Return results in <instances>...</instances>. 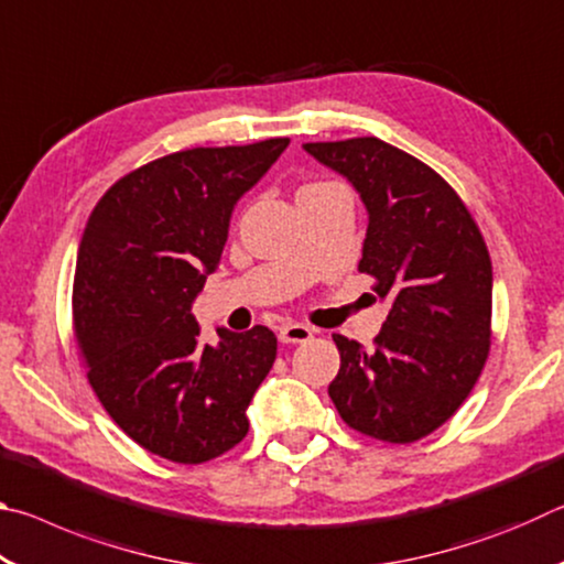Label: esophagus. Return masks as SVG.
Listing matches in <instances>:
<instances>
[{
    "label": "esophagus",
    "instance_id": "1",
    "mask_svg": "<svg viewBox=\"0 0 564 564\" xmlns=\"http://www.w3.org/2000/svg\"><path fill=\"white\" fill-rule=\"evenodd\" d=\"M281 343H305L308 338H313V328L303 326V323H285L279 330Z\"/></svg>",
    "mask_w": 564,
    "mask_h": 564
}]
</instances>
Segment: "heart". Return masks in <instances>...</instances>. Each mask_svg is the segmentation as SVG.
Segmentation results:
<instances>
[{
	"mask_svg": "<svg viewBox=\"0 0 564 564\" xmlns=\"http://www.w3.org/2000/svg\"><path fill=\"white\" fill-rule=\"evenodd\" d=\"M330 194H348V191L343 188L338 181L313 178V181H305V184L295 191V204L311 202V198H321V196H330Z\"/></svg>",
	"mask_w": 564,
	"mask_h": 564,
	"instance_id": "heart-1",
	"label": "heart"
}]
</instances>
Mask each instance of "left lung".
<instances>
[{
    "label": "left lung",
    "mask_w": 564,
    "mask_h": 564,
    "mask_svg": "<svg viewBox=\"0 0 564 564\" xmlns=\"http://www.w3.org/2000/svg\"><path fill=\"white\" fill-rule=\"evenodd\" d=\"M305 151L358 188L368 208L358 271L393 299L373 350L333 336L340 370L328 395L360 435L415 443L455 415L490 356L488 246L457 191L403 149L358 137Z\"/></svg>",
    "instance_id": "left-lung-1"
}]
</instances>
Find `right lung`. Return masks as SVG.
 Masks as SVG:
<instances>
[{"instance_id":"1","label":"right lung","mask_w":564,"mask_h":564,"mask_svg":"<svg viewBox=\"0 0 564 564\" xmlns=\"http://www.w3.org/2000/svg\"><path fill=\"white\" fill-rule=\"evenodd\" d=\"M285 147L279 137L149 161L109 186L84 228L72 316L89 386L133 443L171 463L241 443L273 368V330H218L214 348L191 303L221 259L234 204Z\"/></svg>"}]
</instances>
